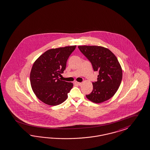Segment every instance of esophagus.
<instances>
[{
    "instance_id": "esophagus-1",
    "label": "esophagus",
    "mask_w": 150,
    "mask_h": 150,
    "mask_svg": "<svg viewBox=\"0 0 150 150\" xmlns=\"http://www.w3.org/2000/svg\"><path fill=\"white\" fill-rule=\"evenodd\" d=\"M76 84H77L78 86H81V85L82 84V83H81V82H76Z\"/></svg>"
}]
</instances>
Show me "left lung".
Instances as JSON below:
<instances>
[{
	"instance_id": "left-lung-1",
	"label": "left lung",
	"mask_w": 150,
	"mask_h": 150,
	"mask_svg": "<svg viewBox=\"0 0 150 150\" xmlns=\"http://www.w3.org/2000/svg\"><path fill=\"white\" fill-rule=\"evenodd\" d=\"M78 48L98 71L97 81L93 82L92 92L86 95L91 101L99 103L110 99L116 93L122 79L120 64L115 54L100 46H78Z\"/></svg>"
}]
</instances>
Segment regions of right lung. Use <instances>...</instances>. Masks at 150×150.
I'll list each match as a JSON object with an SVG mask.
<instances>
[{
    "mask_svg": "<svg viewBox=\"0 0 150 150\" xmlns=\"http://www.w3.org/2000/svg\"><path fill=\"white\" fill-rule=\"evenodd\" d=\"M76 45L47 50L34 63L30 81L34 93L45 104L57 105L67 100L72 83L59 78L66 69L69 56Z\"/></svg>",
    "mask_w": 150,
    "mask_h": 150,
    "instance_id": "obj_1",
    "label": "right lung"
}]
</instances>
